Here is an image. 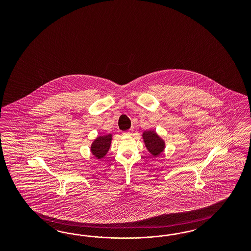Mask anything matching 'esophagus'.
I'll return each instance as SVG.
<instances>
[{"label":"esophagus","instance_id":"esophagus-1","mask_svg":"<svg viewBox=\"0 0 251 251\" xmlns=\"http://www.w3.org/2000/svg\"><path fill=\"white\" fill-rule=\"evenodd\" d=\"M130 132H132V129H129V130H127V131H123V134L127 135V134H129Z\"/></svg>","mask_w":251,"mask_h":251}]
</instances>
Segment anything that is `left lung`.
I'll list each match as a JSON object with an SVG mask.
<instances>
[{
    "label": "left lung",
    "instance_id": "obj_1",
    "mask_svg": "<svg viewBox=\"0 0 251 251\" xmlns=\"http://www.w3.org/2000/svg\"><path fill=\"white\" fill-rule=\"evenodd\" d=\"M143 136L145 139V145L148 151L153 155L159 154L160 152L164 150V147H165L164 142L152 130L145 131Z\"/></svg>",
    "mask_w": 251,
    "mask_h": 251
}]
</instances>
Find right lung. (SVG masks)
I'll return each instance as SVG.
<instances>
[{
	"instance_id": "add662e5",
	"label": "right lung",
	"mask_w": 251,
	"mask_h": 251,
	"mask_svg": "<svg viewBox=\"0 0 251 251\" xmlns=\"http://www.w3.org/2000/svg\"><path fill=\"white\" fill-rule=\"evenodd\" d=\"M110 142H111L110 134L106 136L99 137L92 145V153L98 158H102L108 151L110 147Z\"/></svg>"
}]
</instances>
